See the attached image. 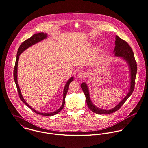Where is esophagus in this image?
Returning <instances> with one entry per match:
<instances>
[{
  "label": "esophagus",
  "instance_id": "34e87169",
  "mask_svg": "<svg viewBox=\"0 0 148 148\" xmlns=\"http://www.w3.org/2000/svg\"><path fill=\"white\" fill-rule=\"evenodd\" d=\"M78 78H80V79H84L86 77V73L85 72H84V71H81L78 74Z\"/></svg>",
  "mask_w": 148,
  "mask_h": 148
}]
</instances>
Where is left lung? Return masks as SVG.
<instances>
[{
    "label": "left lung",
    "instance_id": "obj_1",
    "mask_svg": "<svg viewBox=\"0 0 148 148\" xmlns=\"http://www.w3.org/2000/svg\"><path fill=\"white\" fill-rule=\"evenodd\" d=\"M115 46L113 51L114 55L117 57H121L122 59L125 60L129 68L130 73V83L129 91L125 98H123V99L119 103H118L114 108L109 110L102 109L97 107L92 102L87 84L86 83H82L80 85V87L86 96L87 105L92 112L96 114H109L117 111L123 105L128 98L131 95L135 88L137 66L133 51L129 45L125 41L120 38L118 35H116L115 36Z\"/></svg>",
    "mask_w": 148,
    "mask_h": 148
}]
</instances>
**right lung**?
I'll list each match as a JSON object with an SVG mask.
<instances>
[{
    "label": "right lung",
    "mask_w": 148,
    "mask_h": 148,
    "mask_svg": "<svg viewBox=\"0 0 148 148\" xmlns=\"http://www.w3.org/2000/svg\"><path fill=\"white\" fill-rule=\"evenodd\" d=\"M47 33H37V34H35L31 36L30 38L26 39V40H25L23 43H21V45L19 47L18 51H17V57H16V62H15V66L14 68V70H13V78L14 80L17 88V91L19 95V97L21 99V100L23 101L25 105H26V106H27L31 110H32L33 112H34L36 114H39L41 115H44V116H52L54 115H56L57 113H58L64 107V105H65V97L66 96V93L68 91L69 86L70 84V83L74 80V77H71L67 81L65 87H64V89L63 91V101L62 105L61 106V107L58 109L57 110H56L55 112H52V113H42V112H39L38 111H36V110L34 109L33 108H32V106H30L27 102H26V101L25 100V99L23 97L22 93L20 91V88L19 87V85L18 83V80H17V67H18V60H19V56L20 55L23 53L24 51H25L26 49H27L29 47H31L33 45H34L35 44L45 39H47Z\"/></svg>",
    "instance_id": "1"
}]
</instances>
